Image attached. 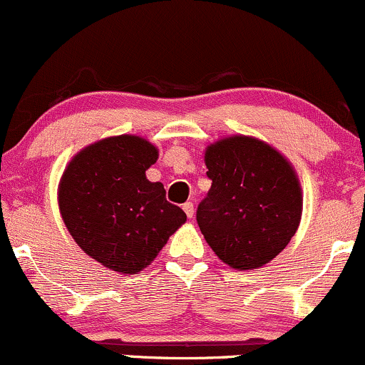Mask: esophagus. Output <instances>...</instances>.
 Returning <instances> with one entry per match:
<instances>
[{
    "mask_svg": "<svg viewBox=\"0 0 365 365\" xmlns=\"http://www.w3.org/2000/svg\"><path fill=\"white\" fill-rule=\"evenodd\" d=\"M183 211H185V215L189 216V218H192V216H194V204L185 202L183 204Z\"/></svg>",
    "mask_w": 365,
    "mask_h": 365,
    "instance_id": "obj_1",
    "label": "esophagus"
}]
</instances>
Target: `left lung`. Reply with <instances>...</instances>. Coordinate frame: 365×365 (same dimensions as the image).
<instances>
[{"label":"left lung","instance_id":"1","mask_svg":"<svg viewBox=\"0 0 365 365\" xmlns=\"http://www.w3.org/2000/svg\"><path fill=\"white\" fill-rule=\"evenodd\" d=\"M211 189L197 223L215 255L235 270L272 262L296 234L303 195L291 163L262 140L234 135L207 145Z\"/></svg>","mask_w":365,"mask_h":365}]
</instances>
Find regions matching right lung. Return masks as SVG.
<instances>
[{
    "instance_id": "right-lung-1",
    "label": "right lung",
    "mask_w": 365,
    "mask_h": 365,
    "mask_svg": "<svg viewBox=\"0 0 365 365\" xmlns=\"http://www.w3.org/2000/svg\"><path fill=\"white\" fill-rule=\"evenodd\" d=\"M158 155L142 137H109L78 152L60 178L58 207L72 239L119 274L150 265L187 220L163 183L147 180Z\"/></svg>"
}]
</instances>
